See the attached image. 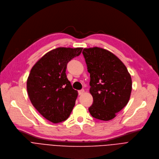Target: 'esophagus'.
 Instances as JSON below:
<instances>
[{"mask_svg":"<svg viewBox=\"0 0 159 159\" xmlns=\"http://www.w3.org/2000/svg\"><path fill=\"white\" fill-rule=\"evenodd\" d=\"M84 92H85V91H84V89L80 90L79 91H78V94H79V95H81V94H84Z\"/></svg>","mask_w":159,"mask_h":159,"instance_id":"esophagus-1","label":"esophagus"}]
</instances>
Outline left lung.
I'll list each match as a JSON object with an SVG mask.
<instances>
[{
    "instance_id": "obj_1",
    "label": "left lung",
    "mask_w": 159,
    "mask_h": 159,
    "mask_svg": "<svg viewBox=\"0 0 159 159\" xmlns=\"http://www.w3.org/2000/svg\"><path fill=\"white\" fill-rule=\"evenodd\" d=\"M82 53L90 73V93L93 97L90 114L100 120H112L129 102L131 75L124 64L108 50L94 47L84 48Z\"/></svg>"
}]
</instances>
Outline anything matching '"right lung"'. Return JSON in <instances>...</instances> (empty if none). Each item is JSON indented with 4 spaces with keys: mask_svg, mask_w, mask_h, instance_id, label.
I'll return each mask as SVG.
<instances>
[{
    "mask_svg": "<svg viewBox=\"0 0 159 159\" xmlns=\"http://www.w3.org/2000/svg\"><path fill=\"white\" fill-rule=\"evenodd\" d=\"M82 48H57L47 53L32 67L27 92L34 107L50 122L66 120L75 105L78 91L66 78L68 63L80 55Z\"/></svg>",
    "mask_w": 159,
    "mask_h": 159,
    "instance_id": "right-lung-1",
    "label": "right lung"
}]
</instances>
